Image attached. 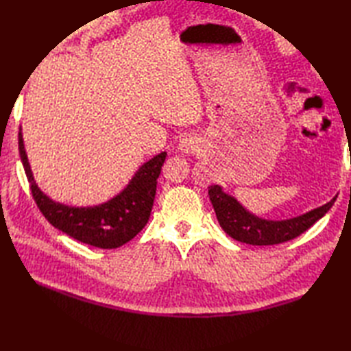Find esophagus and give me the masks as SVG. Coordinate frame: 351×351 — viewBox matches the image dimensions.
<instances>
[{
  "label": "esophagus",
  "instance_id": "obj_1",
  "mask_svg": "<svg viewBox=\"0 0 351 351\" xmlns=\"http://www.w3.org/2000/svg\"><path fill=\"white\" fill-rule=\"evenodd\" d=\"M199 145V141L197 136H192V135H186L180 139V143H178V150L182 153H193Z\"/></svg>",
  "mask_w": 351,
  "mask_h": 351
}]
</instances>
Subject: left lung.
<instances>
[{
  "mask_svg": "<svg viewBox=\"0 0 351 351\" xmlns=\"http://www.w3.org/2000/svg\"><path fill=\"white\" fill-rule=\"evenodd\" d=\"M208 195L222 230L234 240L254 246L285 243L303 234L329 212L337 199L333 198L328 204L311 210L306 215L293 217V219L266 221L246 212L237 199L222 192L221 186H208Z\"/></svg>",
  "mask_w": 351,
  "mask_h": 351,
  "instance_id": "obj_1",
  "label": "left lung"
}]
</instances>
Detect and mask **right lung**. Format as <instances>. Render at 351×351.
Segmentation results:
<instances>
[{
    "instance_id": "1",
    "label": "right lung",
    "mask_w": 351,
    "mask_h": 351,
    "mask_svg": "<svg viewBox=\"0 0 351 351\" xmlns=\"http://www.w3.org/2000/svg\"><path fill=\"white\" fill-rule=\"evenodd\" d=\"M18 144L22 165L38 210L49 223L66 232L67 236L85 245L115 249L134 239L149 222L156 195V184H158L160 169L167 158L165 152L144 163L132 178L128 188L105 204L95 207H69L49 199L37 188L31 174L25 149H23L21 130Z\"/></svg>"
}]
</instances>
